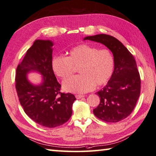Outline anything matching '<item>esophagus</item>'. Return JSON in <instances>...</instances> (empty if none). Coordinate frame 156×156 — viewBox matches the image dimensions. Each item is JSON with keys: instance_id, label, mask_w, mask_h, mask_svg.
<instances>
[{"instance_id": "esophagus-1", "label": "esophagus", "mask_w": 156, "mask_h": 156, "mask_svg": "<svg viewBox=\"0 0 156 156\" xmlns=\"http://www.w3.org/2000/svg\"><path fill=\"white\" fill-rule=\"evenodd\" d=\"M76 98L77 99H81V98H83V97H84V95H82V94H76Z\"/></svg>"}]
</instances>
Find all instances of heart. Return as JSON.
Masks as SVG:
<instances>
[{
  "instance_id": "1",
  "label": "heart",
  "mask_w": 156,
  "mask_h": 156,
  "mask_svg": "<svg viewBox=\"0 0 156 156\" xmlns=\"http://www.w3.org/2000/svg\"><path fill=\"white\" fill-rule=\"evenodd\" d=\"M51 66L54 73L62 79L72 75L75 66H79L80 75L65 80L63 88L67 92L85 93L96 85L108 83L114 73L115 60L110 49L82 44L71 49L68 57H54Z\"/></svg>"
}]
</instances>
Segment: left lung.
<instances>
[{
  "label": "left lung",
  "instance_id": "obj_1",
  "mask_svg": "<svg viewBox=\"0 0 156 156\" xmlns=\"http://www.w3.org/2000/svg\"><path fill=\"white\" fill-rule=\"evenodd\" d=\"M100 42L112 52L115 66L107 86L97 92L100 103L93 112L98 119L117 122L126 119L134 109L140 94V76L133 55L113 36L99 34L84 38Z\"/></svg>",
  "mask_w": 156,
  "mask_h": 156
}]
</instances>
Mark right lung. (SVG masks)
I'll list each match as a JSON object with an SVG mask.
<instances>
[{
  "label": "right lung",
  "instance_id": "obj_1",
  "mask_svg": "<svg viewBox=\"0 0 156 156\" xmlns=\"http://www.w3.org/2000/svg\"><path fill=\"white\" fill-rule=\"evenodd\" d=\"M49 40H35L16 68V89L24 112L44 127L60 126L70 119L76 98L71 93L61 92L52 68V46ZM36 70L44 76L43 82L35 87L30 84L26 74Z\"/></svg>",
  "mask_w": 156,
  "mask_h": 156
}]
</instances>
